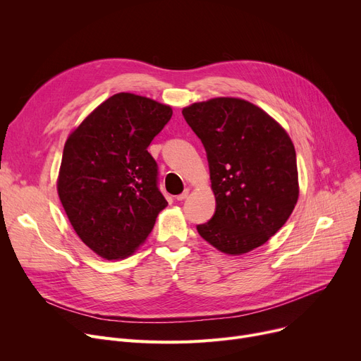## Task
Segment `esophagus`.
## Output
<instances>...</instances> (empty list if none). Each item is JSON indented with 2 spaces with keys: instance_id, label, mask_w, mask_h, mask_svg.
<instances>
[{
  "instance_id": "1",
  "label": "esophagus",
  "mask_w": 361,
  "mask_h": 361,
  "mask_svg": "<svg viewBox=\"0 0 361 361\" xmlns=\"http://www.w3.org/2000/svg\"><path fill=\"white\" fill-rule=\"evenodd\" d=\"M188 193H190V192H188V190H184L181 195H178V196H177V200H178V202H181V200L187 199V197H188Z\"/></svg>"
}]
</instances>
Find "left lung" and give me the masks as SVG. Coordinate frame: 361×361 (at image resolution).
I'll return each instance as SVG.
<instances>
[{"label":"left lung","instance_id":"obj_1","mask_svg":"<svg viewBox=\"0 0 361 361\" xmlns=\"http://www.w3.org/2000/svg\"><path fill=\"white\" fill-rule=\"evenodd\" d=\"M183 116L206 149L216 200L215 215L197 233L225 255L260 247L287 222L300 195L288 133L257 105L231 97L195 102Z\"/></svg>","mask_w":361,"mask_h":361}]
</instances>
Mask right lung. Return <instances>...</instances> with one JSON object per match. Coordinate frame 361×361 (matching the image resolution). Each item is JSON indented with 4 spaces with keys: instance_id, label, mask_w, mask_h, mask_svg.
Segmentation results:
<instances>
[{
    "instance_id": "obj_1",
    "label": "right lung",
    "mask_w": 361,
    "mask_h": 361,
    "mask_svg": "<svg viewBox=\"0 0 361 361\" xmlns=\"http://www.w3.org/2000/svg\"><path fill=\"white\" fill-rule=\"evenodd\" d=\"M171 116L169 105L120 92L66 140L56 192L75 234L102 259L135 253L168 204L147 146Z\"/></svg>"
}]
</instances>
